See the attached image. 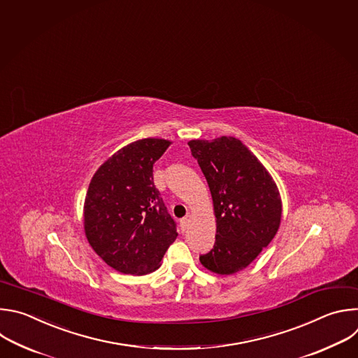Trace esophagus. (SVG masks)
<instances>
[{
	"instance_id": "34e87169",
	"label": "esophagus",
	"mask_w": 358,
	"mask_h": 358,
	"mask_svg": "<svg viewBox=\"0 0 358 358\" xmlns=\"http://www.w3.org/2000/svg\"><path fill=\"white\" fill-rule=\"evenodd\" d=\"M187 226H189V217H185V219H182V220H180V227H182V231H186Z\"/></svg>"
}]
</instances>
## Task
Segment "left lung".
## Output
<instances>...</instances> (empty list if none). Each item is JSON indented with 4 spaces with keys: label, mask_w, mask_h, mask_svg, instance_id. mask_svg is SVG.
I'll return each instance as SVG.
<instances>
[{
    "label": "left lung",
    "mask_w": 358,
    "mask_h": 358,
    "mask_svg": "<svg viewBox=\"0 0 358 358\" xmlns=\"http://www.w3.org/2000/svg\"><path fill=\"white\" fill-rule=\"evenodd\" d=\"M210 187L216 243L200 262L219 275L247 268L275 237L282 217L276 183L258 158L233 136L187 142Z\"/></svg>",
    "instance_id": "1"
}]
</instances>
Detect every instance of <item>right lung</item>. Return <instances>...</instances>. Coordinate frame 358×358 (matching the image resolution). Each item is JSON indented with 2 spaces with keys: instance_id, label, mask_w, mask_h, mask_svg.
<instances>
[{
  "instance_id": "obj_1",
  "label": "right lung",
  "mask_w": 358,
  "mask_h": 358,
  "mask_svg": "<svg viewBox=\"0 0 358 358\" xmlns=\"http://www.w3.org/2000/svg\"><path fill=\"white\" fill-rule=\"evenodd\" d=\"M169 145L161 138L135 141L108 158L89 185L83 214L87 241L118 272H154L178 237L152 176Z\"/></svg>"
}]
</instances>
